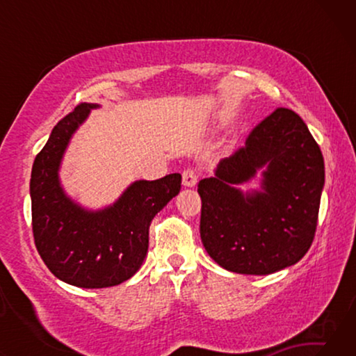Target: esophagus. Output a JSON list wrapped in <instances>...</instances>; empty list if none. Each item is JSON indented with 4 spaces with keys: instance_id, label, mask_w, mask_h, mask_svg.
Here are the masks:
<instances>
[{
    "instance_id": "1",
    "label": "esophagus",
    "mask_w": 356,
    "mask_h": 356,
    "mask_svg": "<svg viewBox=\"0 0 356 356\" xmlns=\"http://www.w3.org/2000/svg\"><path fill=\"white\" fill-rule=\"evenodd\" d=\"M182 184L184 186H188V188H191V186H195L197 184V174L195 170H186L184 171L182 174Z\"/></svg>"
}]
</instances>
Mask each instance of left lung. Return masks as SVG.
I'll return each instance as SVG.
<instances>
[{"mask_svg": "<svg viewBox=\"0 0 356 356\" xmlns=\"http://www.w3.org/2000/svg\"><path fill=\"white\" fill-rule=\"evenodd\" d=\"M261 174V190L238 184ZM325 165L321 147L297 113L278 108L197 184L201 240L229 272L270 275L297 264L314 238Z\"/></svg>", "mask_w": 356, "mask_h": 356, "instance_id": "1", "label": "left lung"}]
</instances>
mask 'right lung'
Returning <instances> with one entry per match:
<instances>
[{
	"instance_id": "right-lung-1",
	"label": "right lung",
	"mask_w": 356,
	"mask_h": 356,
	"mask_svg": "<svg viewBox=\"0 0 356 356\" xmlns=\"http://www.w3.org/2000/svg\"><path fill=\"white\" fill-rule=\"evenodd\" d=\"M97 104H81L59 120L35 156L31 195L35 248L48 270L67 284L104 289L130 280L144 262L154 216L179 195L177 172L135 180L99 210L83 207L64 191L59 170L69 143Z\"/></svg>"
}]
</instances>
